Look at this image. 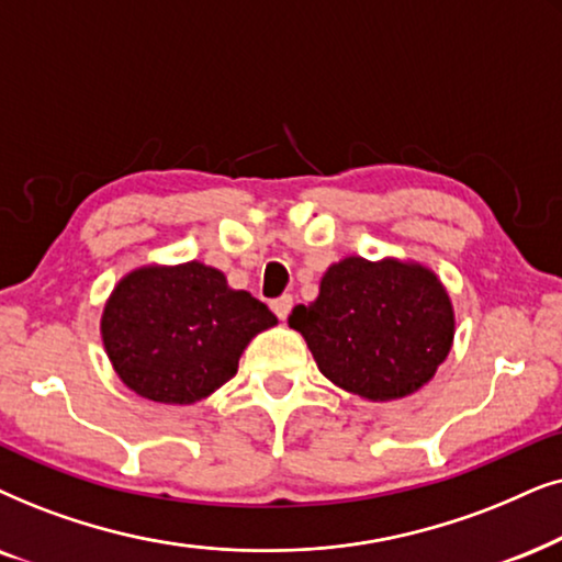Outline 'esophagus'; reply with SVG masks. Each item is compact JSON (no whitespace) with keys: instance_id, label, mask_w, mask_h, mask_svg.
Segmentation results:
<instances>
[{"instance_id":"esophagus-1","label":"esophagus","mask_w":562,"mask_h":562,"mask_svg":"<svg viewBox=\"0 0 562 562\" xmlns=\"http://www.w3.org/2000/svg\"><path fill=\"white\" fill-rule=\"evenodd\" d=\"M272 311L277 313V318L285 321L290 316V311H293V297L280 295V297H277V301H272Z\"/></svg>"}]
</instances>
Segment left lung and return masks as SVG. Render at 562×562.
Here are the masks:
<instances>
[{
    "mask_svg": "<svg viewBox=\"0 0 562 562\" xmlns=\"http://www.w3.org/2000/svg\"><path fill=\"white\" fill-rule=\"evenodd\" d=\"M344 391L393 401L429 383L454 336L452 305L429 269L349 257L328 267L321 293L288 318Z\"/></svg>",
    "mask_w": 562,
    "mask_h": 562,
    "instance_id": "1",
    "label": "left lung"
}]
</instances>
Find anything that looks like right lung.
Here are the masks:
<instances>
[{
    "instance_id": "add662e5",
    "label": "right lung",
    "mask_w": 562,
    "mask_h": 562,
    "mask_svg": "<svg viewBox=\"0 0 562 562\" xmlns=\"http://www.w3.org/2000/svg\"><path fill=\"white\" fill-rule=\"evenodd\" d=\"M277 316L218 269L187 261L144 267L120 280L102 339L120 380L159 403H194L228 383L238 357Z\"/></svg>"
}]
</instances>
